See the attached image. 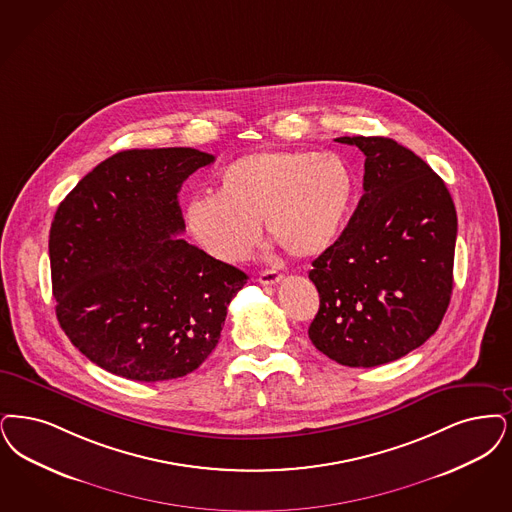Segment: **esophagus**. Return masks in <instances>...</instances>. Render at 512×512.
<instances>
[{"mask_svg":"<svg viewBox=\"0 0 512 512\" xmlns=\"http://www.w3.org/2000/svg\"><path fill=\"white\" fill-rule=\"evenodd\" d=\"M257 280H259V284H263V286H276V284L282 280V274L276 272V270H265V272L259 274Z\"/></svg>","mask_w":512,"mask_h":512,"instance_id":"1","label":"esophagus"}]
</instances>
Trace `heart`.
<instances>
[{"label": "heart", "mask_w": 512, "mask_h": 512, "mask_svg": "<svg viewBox=\"0 0 512 512\" xmlns=\"http://www.w3.org/2000/svg\"><path fill=\"white\" fill-rule=\"evenodd\" d=\"M352 196V179L335 154L299 150L251 152L226 165L217 194L186 205V225L209 255L244 261L268 236L295 257H312L337 238Z\"/></svg>", "instance_id": "obj_1"}]
</instances>
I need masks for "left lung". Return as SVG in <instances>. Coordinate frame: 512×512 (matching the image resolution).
I'll use <instances>...</instances> for the list:
<instances>
[{"mask_svg": "<svg viewBox=\"0 0 512 512\" xmlns=\"http://www.w3.org/2000/svg\"><path fill=\"white\" fill-rule=\"evenodd\" d=\"M364 156V196L308 278L320 308L308 337L348 368L389 364L438 329L453 289L457 213L444 181L387 137H339Z\"/></svg>", "mask_w": 512, "mask_h": 512, "instance_id": "1", "label": "left lung"}]
</instances>
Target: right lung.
<instances>
[{
	"mask_svg": "<svg viewBox=\"0 0 512 512\" xmlns=\"http://www.w3.org/2000/svg\"><path fill=\"white\" fill-rule=\"evenodd\" d=\"M215 160L196 148L123 150L62 200L49 232L57 318L99 368L156 383L200 368L246 272L183 238L177 194Z\"/></svg>",
	"mask_w": 512,
	"mask_h": 512,
	"instance_id": "1",
	"label": "right lung"
}]
</instances>
